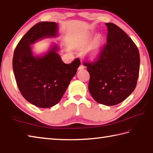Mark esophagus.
Instances as JSON below:
<instances>
[{"mask_svg":"<svg viewBox=\"0 0 153 153\" xmlns=\"http://www.w3.org/2000/svg\"><path fill=\"white\" fill-rule=\"evenodd\" d=\"M85 65H83L82 63V64H81L80 65H79V68H78V70H83V69H85Z\"/></svg>","mask_w":153,"mask_h":153,"instance_id":"esophagus-1","label":"esophagus"}]
</instances>
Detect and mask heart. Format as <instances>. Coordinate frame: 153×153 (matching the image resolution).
<instances>
[{
	"label": "heart",
	"mask_w": 153,
	"mask_h": 153,
	"mask_svg": "<svg viewBox=\"0 0 153 153\" xmlns=\"http://www.w3.org/2000/svg\"><path fill=\"white\" fill-rule=\"evenodd\" d=\"M101 42V37L100 36H98L96 42L93 45L92 47L89 50V56L91 59H95L100 54V45Z\"/></svg>",
	"instance_id": "b5f03b06"
}]
</instances>
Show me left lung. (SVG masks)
<instances>
[{
    "label": "left lung",
    "instance_id": "left-lung-1",
    "mask_svg": "<svg viewBox=\"0 0 153 153\" xmlns=\"http://www.w3.org/2000/svg\"><path fill=\"white\" fill-rule=\"evenodd\" d=\"M107 44L99 59L85 62L90 75L89 91L97 103L115 105L129 96L135 89L139 77L138 48L122 29L106 23Z\"/></svg>",
    "mask_w": 153,
    "mask_h": 153
}]
</instances>
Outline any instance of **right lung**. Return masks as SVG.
Listing matches in <instances>:
<instances>
[{
	"label": "right lung",
	"mask_w": 153,
	"mask_h": 153,
	"mask_svg": "<svg viewBox=\"0 0 153 153\" xmlns=\"http://www.w3.org/2000/svg\"><path fill=\"white\" fill-rule=\"evenodd\" d=\"M58 34L56 22H39L22 38L14 52L13 68L18 88L26 100L40 108L59 102L80 65L77 59L65 64L58 53L60 48L54 42L44 53L33 52L32 45Z\"/></svg>",
	"instance_id": "right-lung-1"
}]
</instances>
